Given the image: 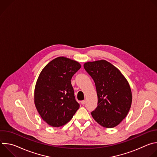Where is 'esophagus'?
Returning a JSON list of instances; mask_svg holds the SVG:
<instances>
[{"label": "esophagus", "mask_w": 157, "mask_h": 157, "mask_svg": "<svg viewBox=\"0 0 157 157\" xmlns=\"http://www.w3.org/2000/svg\"><path fill=\"white\" fill-rule=\"evenodd\" d=\"M81 103L82 105H84V104L86 103V100H83V101H82L81 102Z\"/></svg>", "instance_id": "34e87169"}]
</instances>
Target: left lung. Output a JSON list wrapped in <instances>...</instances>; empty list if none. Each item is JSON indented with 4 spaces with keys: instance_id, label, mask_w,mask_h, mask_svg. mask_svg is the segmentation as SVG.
I'll return each instance as SVG.
<instances>
[{
    "instance_id": "left-lung-1",
    "label": "left lung",
    "mask_w": 157,
    "mask_h": 157,
    "mask_svg": "<svg viewBox=\"0 0 157 157\" xmlns=\"http://www.w3.org/2000/svg\"><path fill=\"white\" fill-rule=\"evenodd\" d=\"M84 68L96 88L98 106L91 113L93 119L105 128L118 125L127 116L132 104L127 80L116 66L104 59L86 62Z\"/></svg>"
}]
</instances>
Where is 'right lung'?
Instances as JSON below:
<instances>
[{
    "label": "right lung",
    "mask_w": 157,
    "mask_h": 157,
    "mask_svg": "<svg viewBox=\"0 0 157 157\" xmlns=\"http://www.w3.org/2000/svg\"><path fill=\"white\" fill-rule=\"evenodd\" d=\"M81 67L78 61L60 56L41 71L35 87L34 102L42 119L50 126L65 125L79 108L71 79Z\"/></svg>",
    "instance_id": "obj_1"
}]
</instances>
